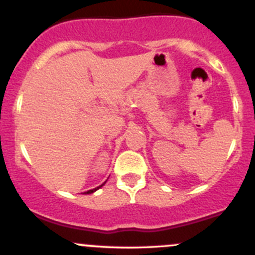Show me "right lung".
I'll return each mask as SVG.
<instances>
[{"label": "right lung", "instance_id": "obj_1", "mask_svg": "<svg viewBox=\"0 0 255 255\" xmlns=\"http://www.w3.org/2000/svg\"><path fill=\"white\" fill-rule=\"evenodd\" d=\"M104 185H105V182H104V184H102V185H100V186H99V187H96V189H92V190H89V191H86V192H85V194H92V192H95V191H96V190H99V189H100V187H102V186H104Z\"/></svg>", "mask_w": 255, "mask_h": 255}]
</instances>
